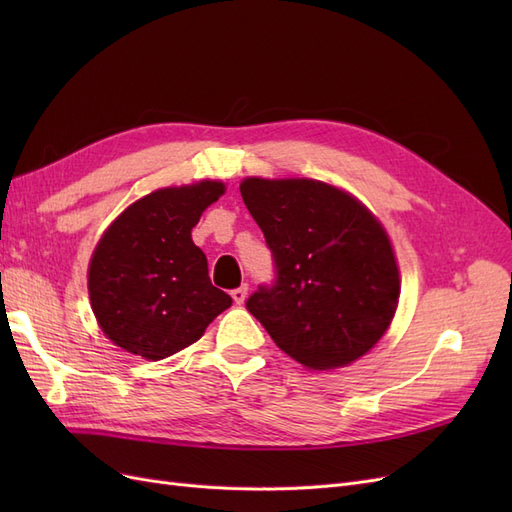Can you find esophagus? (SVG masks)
Here are the masks:
<instances>
[{
	"label": "esophagus",
	"mask_w": 512,
	"mask_h": 512,
	"mask_svg": "<svg viewBox=\"0 0 512 512\" xmlns=\"http://www.w3.org/2000/svg\"><path fill=\"white\" fill-rule=\"evenodd\" d=\"M230 297H232V301H235L237 305H241L245 299H247V286H241V288H235L230 292Z\"/></svg>",
	"instance_id": "1"
}]
</instances>
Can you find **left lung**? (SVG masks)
Segmentation results:
<instances>
[{
  "mask_svg": "<svg viewBox=\"0 0 512 512\" xmlns=\"http://www.w3.org/2000/svg\"><path fill=\"white\" fill-rule=\"evenodd\" d=\"M243 203L277 269L247 309L305 369H339L374 348L397 312L401 277L389 232L359 198L307 177H245Z\"/></svg>",
  "mask_w": 512,
  "mask_h": 512,
  "instance_id": "obj_1",
  "label": "left lung"
}]
</instances>
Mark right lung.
Masks as SVG:
<instances>
[{
    "label": "right lung",
    "instance_id": "1",
    "mask_svg": "<svg viewBox=\"0 0 512 512\" xmlns=\"http://www.w3.org/2000/svg\"><path fill=\"white\" fill-rule=\"evenodd\" d=\"M226 192L222 181L170 185L123 209L87 267L91 312L115 346L162 361L203 337L232 305L209 280L207 256L192 241L200 215Z\"/></svg>",
    "mask_w": 512,
    "mask_h": 512
}]
</instances>
